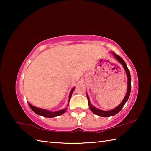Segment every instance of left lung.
<instances>
[{"mask_svg":"<svg viewBox=\"0 0 151 151\" xmlns=\"http://www.w3.org/2000/svg\"><path fill=\"white\" fill-rule=\"evenodd\" d=\"M112 54L114 55V57H115L116 59L119 61V62L121 64V65L123 66L124 69L126 71V74L127 76V79H128V85H127V92L126 94V96H124V98L123 99V100L121 102V103L119 104L118 106H116V108H114V109L111 110V111H102V110H100L99 109H96L94 107V106L92 105L90 103V100H89V97L88 96V94H86V96H87V99H88V105L89 107H90L91 111L94 113L96 115H99L100 116H103V117H109V116H114L118 112L121 111V110L122 109V107L124 106V104L126 103V102L128 101L129 99V97L130 95V93H131V74H130V71L128 68L127 66L126 65V63L124 61V60L120 57V56L117 55L115 53L112 52Z\"/></svg>","mask_w":151,"mask_h":151,"instance_id":"1","label":"left lung"}]
</instances>
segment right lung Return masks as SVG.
Masks as SVG:
<instances>
[{
	"mask_svg": "<svg viewBox=\"0 0 151 151\" xmlns=\"http://www.w3.org/2000/svg\"><path fill=\"white\" fill-rule=\"evenodd\" d=\"M75 88L74 87L72 90H71L70 93L69 94V100L68 101H70V97H71V96H72V94L73 93L74 90H75ZM29 105L30 107V109L32 110L33 112H35L36 114H39V115H41V116H45V117H48V118H52V117L60 116V115H61V114H63V113H65L66 111V109H67V108H65L64 109L60 110V111H58L56 112H52V111H48V110H46V109L37 108V107L32 106L29 103Z\"/></svg>",
	"mask_w": 151,
	"mask_h": 151,
	"instance_id": "add662e5",
	"label": "right lung"
}]
</instances>
